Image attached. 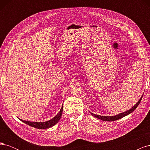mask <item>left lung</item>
Returning <instances> with one entry per match:
<instances>
[{"label":"left lung","mask_w":150,"mask_h":150,"mask_svg":"<svg viewBox=\"0 0 150 150\" xmlns=\"http://www.w3.org/2000/svg\"><path fill=\"white\" fill-rule=\"evenodd\" d=\"M143 96V94L142 95V96L141 97V98H140L139 100L138 101V102L137 104H136L134 106L131 108L130 110L126 111L124 112L120 113V114H119V115H115V116H104L95 115V114H93V113H92V112H90V113L93 116H94V117H97V118H98L99 120H101L104 121H116V120H120V119L122 118V117H125L127 115H128L129 114H130V113L132 112L133 111H134V110H136V108H137L138 107V106L139 105V104L141 102V100H142Z\"/></svg>","instance_id":"8db88e82"}]
</instances>
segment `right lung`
Returning a JSON list of instances; mask_svg holds the SVG:
<instances>
[{
	"label": "right lung",
	"instance_id": "right-lung-1",
	"mask_svg": "<svg viewBox=\"0 0 150 150\" xmlns=\"http://www.w3.org/2000/svg\"><path fill=\"white\" fill-rule=\"evenodd\" d=\"M62 110H63V106H62L61 110L57 113L56 116H54L52 119L45 122H31V121H24L21 119L19 120L23 122H24V123L30 126H33L34 128L40 129H44L51 128V127L54 126L57 123L58 121H59V120L61 117Z\"/></svg>",
	"mask_w": 150,
	"mask_h": 150
}]
</instances>
